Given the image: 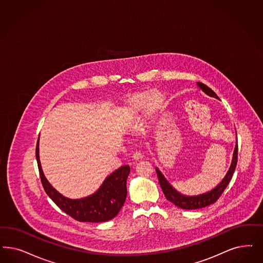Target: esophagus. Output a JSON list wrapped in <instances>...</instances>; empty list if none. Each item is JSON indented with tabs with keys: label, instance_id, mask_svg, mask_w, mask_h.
Here are the masks:
<instances>
[{
	"label": "esophagus",
	"instance_id": "obj_1",
	"mask_svg": "<svg viewBox=\"0 0 263 263\" xmlns=\"http://www.w3.org/2000/svg\"><path fill=\"white\" fill-rule=\"evenodd\" d=\"M132 157H133V159H134V160L138 161V160L143 159V158H144V155L141 154V153H135V154H133V156H132Z\"/></svg>",
	"mask_w": 263,
	"mask_h": 263
}]
</instances>
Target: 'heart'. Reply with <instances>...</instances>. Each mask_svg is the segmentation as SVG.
<instances>
[{"instance_id": "b5f03b06", "label": "heart", "mask_w": 263, "mask_h": 263, "mask_svg": "<svg viewBox=\"0 0 263 263\" xmlns=\"http://www.w3.org/2000/svg\"><path fill=\"white\" fill-rule=\"evenodd\" d=\"M165 105V96L159 90L137 93L127 101L124 112L128 118H135L141 109L145 108L149 117H154L162 110Z\"/></svg>"}]
</instances>
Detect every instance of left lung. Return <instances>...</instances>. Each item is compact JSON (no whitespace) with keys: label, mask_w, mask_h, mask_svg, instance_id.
Returning <instances> with one entry per match:
<instances>
[{"label":"left lung","mask_w":263,"mask_h":263,"mask_svg":"<svg viewBox=\"0 0 263 263\" xmlns=\"http://www.w3.org/2000/svg\"><path fill=\"white\" fill-rule=\"evenodd\" d=\"M197 85L199 86L200 89L203 92H205L208 96L214 97L216 99H219L217 94L207 85H205L204 83L197 82ZM237 158H238V142L236 140L235 149L233 153L232 162H231L230 168H229L228 172L227 173L226 177L212 191L202 193L199 195H194V196H186V195H183L180 192H178L169 183V181L165 179L163 174L159 171L158 168H155V170H156L157 176H158L159 184L161 186V190L163 191L166 199L172 202L174 205H176L179 208L184 209V210H195V209L204 208L211 204H214L219 198V196L227 189V184L232 179V176L235 171L236 165H237Z\"/></svg>","instance_id":"1"}]
</instances>
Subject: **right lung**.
I'll use <instances>...</instances> for the list:
<instances>
[{
    "label": "right lung",
    "mask_w": 263,
    "mask_h": 263,
    "mask_svg": "<svg viewBox=\"0 0 263 263\" xmlns=\"http://www.w3.org/2000/svg\"><path fill=\"white\" fill-rule=\"evenodd\" d=\"M36 158L41 181L50 199L66 214L79 221L103 222L114 218L122 208L126 199V181L130 167L123 165L109 175L98 191L81 199H70L60 194L46 180L39 154V140L36 147Z\"/></svg>",
    "instance_id": "1"
}]
</instances>
